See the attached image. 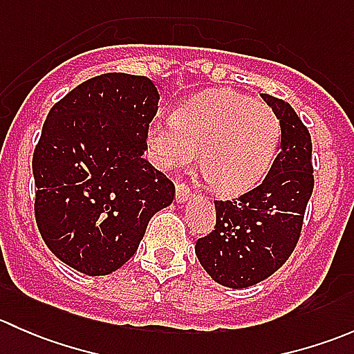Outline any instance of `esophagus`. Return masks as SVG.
Here are the masks:
<instances>
[{
  "mask_svg": "<svg viewBox=\"0 0 354 354\" xmlns=\"http://www.w3.org/2000/svg\"><path fill=\"white\" fill-rule=\"evenodd\" d=\"M190 195H192V190L188 185H185V183L176 185V202H180V203L187 202V200L190 198Z\"/></svg>",
  "mask_w": 354,
  "mask_h": 354,
  "instance_id": "34e87169",
  "label": "esophagus"
}]
</instances>
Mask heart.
Wrapping results in <instances>:
<instances>
[{"mask_svg": "<svg viewBox=\"0 0 354 354\" xmlns=\"http://www.w3.org/2000/svg\"><path fill=\"white\" fill-rule=\"evenodd\" d=\"M283 127L269 104L236 91L197 95L173 113V123L154 121L147 130L149 157L159 169L197 159L221 194H243L262 181L279 151Z\"/></svg>", "mask_w": 354, "mask_h": 354, "instance_id": "obj_1", "label": "heart"}]
</instances>
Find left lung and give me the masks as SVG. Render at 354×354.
I'll return each instance as SVG.
<instances>
[{"label": "left lung", "mask_w": 354, "mask_h": 354, "mask_svg": "<svg viewBox=\"0 0 354 354\" xmlns=\"http://www.w3.org/2000/svg\"><path fill=\"white\" fill-rule=\"evenodd\" d=\"M283 127L281 152L262 183L233 200H216V226L195 245L216 283L248 288L272 276L299 240L313 192L312 138L295 109L262 94Z\"/></svg>", "instance_id": "left-lung-1"}]
</instances>
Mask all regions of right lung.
Segmentation results:
<instances>
[{"instance_id":"1","label":"right lung","mask_w":354,"mask_h":354,"mask_svg":"<svg viewBox=\"0 0 354 354\" xmlns=\"http://www.w3.org/2000/svg\"><path fill=\"white\" fill-rule=\"evenodd\" d=\"M159 92L147 77L104 73L49 111L32 157L35 223L48 248L87 276H106L137 252L174 185L144 152Z\"/></svg>"}]
</instances>
